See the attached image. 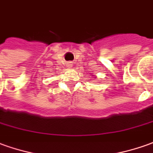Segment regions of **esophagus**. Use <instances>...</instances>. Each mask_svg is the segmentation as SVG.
Masks as SVG:
<instances>
[{
  "instance_id": "34e87169",
  "label": "esophagus",
  "mask_w": 153,
  "mask_h": 153,
  "mask_svg": "<svg viewBox=\"0 0 153 153\" xmlns=\"http://www.w3.org/2000/svg\"><path fill=\"white\" fill-rule=\"evenodd\" d=\"M66 66L68 68H71L72 67V62H67L66 63Z\"/></svg>"
}]
</instances>
